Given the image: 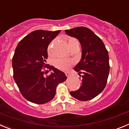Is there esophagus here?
Masks as SVG:
<instances>
[{
	"instance_id": "obj_1",
	"label": "esophagus",
	"mask_w": 129,
	"mask_h": 129,
	"mask_svg": "<svg viewBox=\"0 0 129 129\" xmlns=\"http://www.w3.org/2000/svg\"><path fill=\"white\" fill-rule=\"evenodd\" d=\"M65 75L68 77H70V76H71V74H70V72H65Z\"/></svg>"
}]
</instances>
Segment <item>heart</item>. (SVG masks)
Here are the masks:
<instances>
[{
    "label": "heart",
    "mask_w": 129,
    "mask_h": 129,
    "mask_svg": "<svg viewBox=\"0 0 129 129\" xmlns=\"http://www.w3.org/2000/svg\"><path fill=\"white\" fill-rule=\"evenodd\" d=\"M54 42H52L48 46V52L49 53H51L52 48ZM67 43H68V47L71 48L75 45H79V42L77 39L74 37H69L67 39ZM75 63V61L73 59H57L55 61V66L61 70H68Z\"/></svg>",
    "instance_id": "heart-1"
}]
</instances>
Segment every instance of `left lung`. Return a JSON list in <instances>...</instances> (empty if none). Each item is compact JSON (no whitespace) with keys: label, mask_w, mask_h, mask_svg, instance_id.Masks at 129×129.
<instances>
[{"label":"left lung","mask_w":129,"mask_h":129,"mask_svg":"<svg viewBox=\"0 0 129 129\" xmlns=\"http://www.w3.org/2000/svg\"><path fill=\"white\" fill-rule=\"evenodd\" d=\"M65 32L77 39L82 47L81 59L74 68L81 77V85L70 93L77 100L88 101L105 88L110 70L109 53L102 40L89 28L81 26Z\"/></svg>","instance_id":"obj_1"}]
</instances>
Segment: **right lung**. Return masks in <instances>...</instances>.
Listing matches in <instances>:
<instances>
[{
	"label": "right lung",
	"instance_id": "right-lung-1",
	"mask_svg": "<svg viewBox=\"0 0 129 129\" xmlns=\"http://www.w3.org/2000/svg\"><path fill=\"white\" fill-rule=\"evenodd\" d=\"M59 32L60 30L34 31L24 37L15 48L12 59L13 78L22 96L31 103L44 104L51 101L58 84L67 78L64 73L46 64L48 46ZM45 68L54 72L44 77Z\"/></svg>",
	"mask_w": 129,
	"mask_h": 129
}]
</instances>
